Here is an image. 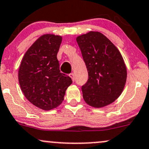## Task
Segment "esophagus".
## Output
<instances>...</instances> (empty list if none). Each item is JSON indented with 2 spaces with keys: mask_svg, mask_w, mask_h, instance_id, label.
<instances>
[{
  "mask_svg": "<svg viewBox=\"0 0 149 149\" xmlns=\"http://www.w3.org/2000/svg\"><path fill=\"white\" fill-rule=\"evenodd\" d=\"M69 76L70 77V78L72 79V80L73 81H74V74H73V73H70V74H69Z\"/></svg>",
  "mask_w": 149,
  "mask_h": 149,
  "instance_id": "obj_1",
  "label": "esophagus"
}]
</instances>
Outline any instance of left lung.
I'll list each match as a JSON object with an SVG mask.
<instances>
[{"label":"left lung","instance_id":"1","mask_svg":"<svg viewBox=\"0 0 149 149\" xmlns=\"http://www.w3.org/2000/svg\"><path fill=\"white\" fill-rule=\"evenodd\" d=\"M76 40L88 72V79L81 87L84 101L95 108L111 104L122 94L126 81L122 54L99 32L91 31Z\"/></svg>","mask_w":149,"mask_h":149}]
</instances>
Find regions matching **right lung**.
<instances>
[{
	"label": "right lung",
	"mask_w": 149,
	"mask_h": 149,
	"mask_svg": "<svg viewBox=\"0 0 149 149\" xmlns=\"http://www.w3.org/2000/svg\"><path fill=\"white\" fill-rule=\"evenodd\" d=\"M61 41V36H40L25 52L18 70V81L25 97L45 111L61 104L66 89L72 83L59 70L56 56Z\"/></svg>",
	"instance_id": "add662e5"
}]
</instances>
